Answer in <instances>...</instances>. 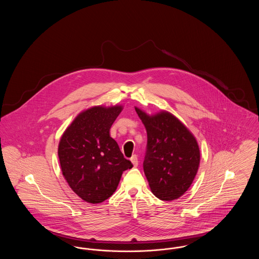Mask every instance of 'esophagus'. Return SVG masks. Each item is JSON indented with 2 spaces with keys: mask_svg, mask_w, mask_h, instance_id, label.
Instances as JSON below:
<instances>
[{
  "mask_svg": "<svg viewBox=\"0 0 259 259\" xmlns=\"http://www.w3.org/2000/svg\"><path fill=\"white\" fill-rule=\"evenodd\" d=\"M130 160L132 162V164L134 165V167H137L138 166V164H139V161H138V156L134 154L131 158H130Z\"/></svg>",
  "mask_w": 259,
  "mask_h": 259,
  "instance_id": "1",
  "label": "esophagus"
}]
</instances>
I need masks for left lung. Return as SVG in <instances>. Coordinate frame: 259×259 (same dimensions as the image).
Returning <instances> with one entry per match:
<instances>
[{
	"label": "left lung",
	"instance_id": "8db88e82",
	"mask_svg": "<svg viewBox=\"0 0 259 259\" xmlns=\"http://www.w3.org/2000/svg\"><path fill=\"white\" fill-rule=\"evenodd\" d=\"M148 134L144 172L151 192L160 200L184 195L194 181L200 150L192 133L168 111L148 115L135 108Z\"/></svg>",
	"mask_w": 259,
	"mask_h": 259
}]
</instances>
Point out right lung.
I'll use <instances>...</instances> for the list:
<instances>
[{
    "label": "right lung",
    "instance_id": "1",
    "mask_svg": "<svg viewBox=\"0 0 259 259\" xmlns=\"http://www.w3.org/2000/svg\"><path fill=\"white\" fill-rule=\"evenodd\" d=\"M121 111V106H98L81 111L59 142L62 174L74 193L88 203L111 197L122 172L133 167L110 135Z\"/></svg>",
    "mask_w": 259,
    "mask_h": 259
}]
</instances>
